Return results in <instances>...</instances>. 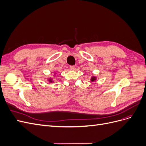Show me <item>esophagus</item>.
<instances>
[{
  "label": "esophagus",
  "instance_id": "1",
  "mask_svg": "<svg viewBox=\"0 0 146 146\" xmlns=\"http://www.w3.org/2000/svg\"><path fill=\"white\" fill-rule=\"evenodd\" d=\"M69 68L71 70H74L75 69V66H70Z\"/></svg>",
  "mask_w": 146,
  "mask_h": 146
}]
</instances>
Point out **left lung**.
I'll use <instances>...</instances> for the list:
<instances>
[{"instance_id": "left-lung-1", "label": "left lung", "mask_w": 146, "mask_h": 146, "mask_svg": "<svg viewBox=\"0 0 146 146\" xmlns=\"http://www.w3.org/2000/svg\"><path fill=\"white\" fill-rule=\"evenodd\" d=\"M96 80V77L94 76H92L91 78V82H94Z\"/></svg>"}]
</instances>
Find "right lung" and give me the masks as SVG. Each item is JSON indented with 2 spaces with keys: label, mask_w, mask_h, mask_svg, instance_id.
I'll return each instance as SVG.
<instances>
[{
  "label": "right lung",
  "mask_w": 146,
  "mask_h": 146,
  "mask_svg": "<svg viewBox=\"0 0 146 146\" xmlns=\"http://www.w3.org/2000/svg\"><path fill=\"white\" fill-rule=\"evenodd\" d=\"M48 81L50 83H52L53 82V79L52 78H48Z\"/></svg>",
  "instance_id": "right-lung-1"
}]
</instances>
